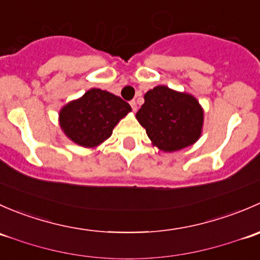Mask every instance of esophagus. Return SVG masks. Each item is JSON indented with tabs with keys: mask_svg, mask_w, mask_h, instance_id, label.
I'll list each match as a JSON object with an SVG mask.
<instances>
[{
	"mask_svg": "<svg viewBox=\"0 0 260 260\" xmlns=\"http://www.w3.org/2000/svg\"><path fill=\"white\" fill-rule=\"evenodd\" d=\"M129 104H131V107H132L133 111H135V112L137 111V103H136V101H131Z\"/></svg>",
	"mask_w": 260,
	"mask_h": 260,
	"instance_id": "1",
	"label": "esophagus"
}]
</instances>
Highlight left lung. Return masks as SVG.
Returning a JSON list of instances; mask_svg holds the SVG:
<instances>
[{"mask_svg": "<svg viewBox=\"0 0 260 260\" xmlns=\"http://www.w3.org/2000/svg\"><path fill=\"white\" fill-rule=\"evenodd\" d=\"M136 117L153 145L165 152L179 151L195 143L204 120L203 109L192 95L165 85L147 91Z\"/></svg>", "mask_w": 260, "mask_h": 260, "instance_id": "left-lung-1", "label": "left lung"}]
</instances>
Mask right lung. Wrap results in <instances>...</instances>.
I'll list each match as a JSON object with an SVG mask.
<instances>
[{
  "label": "right lung",
  "instance_id": "add662e5",
  "mask_svg": "<svg viewBox=\"0 0 260 260\" xmlns=\"http://www.w3.org/2000/svg\"><path fill=\"white\" fill-rule=\"evenodd\" d=\"M128 112L131 106L122 98L101 89H90L61 109L60 127L73 142L95 147L111 137L114 125Z\"/></svg>",
  "mask_w": 260,
  "mask_h": 260
}]
</instances>
